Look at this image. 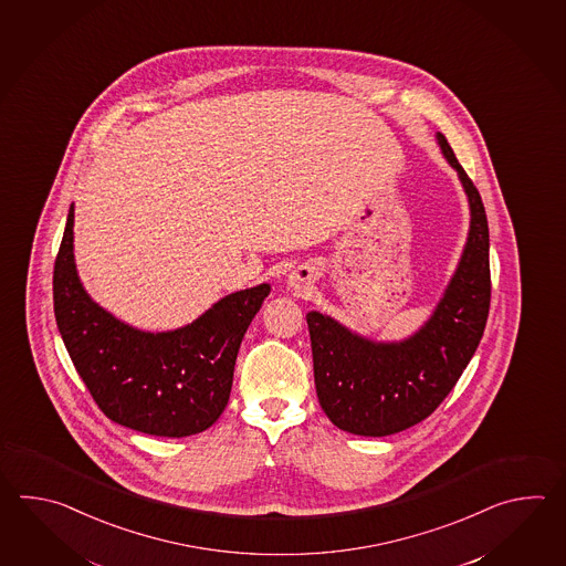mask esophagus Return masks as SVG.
I'll return each instance as SVG.
<instances>
[{
	"label": "esophagus",
	"mask_w": 566,
	"mask_h": 566,
	"mask_svg": "<svg viewBox=\"0 0 566 566\" xmlns=\"http://www.w3.org/2000/svg\"><path fill=\"white\" fill-rule=\"evenodd\" d=\"M289 279H291V285L305 287V285H310L313 279H315V271H313L312 266H301L297 271H293Z\"/></svg>",
	"instance_id": "1"
}]
</instances>
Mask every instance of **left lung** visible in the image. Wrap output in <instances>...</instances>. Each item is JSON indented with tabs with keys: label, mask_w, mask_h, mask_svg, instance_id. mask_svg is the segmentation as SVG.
I'll return each mask as SVG.
<instances>
[{
	"label": "left lung",
	"mask_w": 566,
	"mask_h": 566,
	"mask_svg": "<svg viewBox=\"0 0 566 566\" xmlns=\"http://www.w3.org/2000/svg\"><path fill=\"white\" fill-rule=\"evenodd\" d=\"M437 142L470 198L471 227L458 271L431 319L400 344H376L327 315L307 313L319 405L348 433L385 437L427 419L458 385L485 329L492 300L485 208L446 135L437 133Z\"/></svg>",
	"instance_id": "obj_1"
}]
</instances>
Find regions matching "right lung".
<instances>
[{
	"label": "right lung",
	"mask_w": 566,
	"mask_h": 566,
	"mask_svg": "<svg viewBox=\"0 0 566 566\" xmlns=\"http://www.w3.org/2000/svg\"><path fill=\"white\" fill-rule=\"evenodd\" d=\"M71 206L54 261V315L74 368L111 421L157 437L202 433L227 407L242 337L271 287L214 303L193 324L149 334L120 324L85 293Z\"/></svg>",
	"instance_id": "right-lung-1"
}]
</instances>
